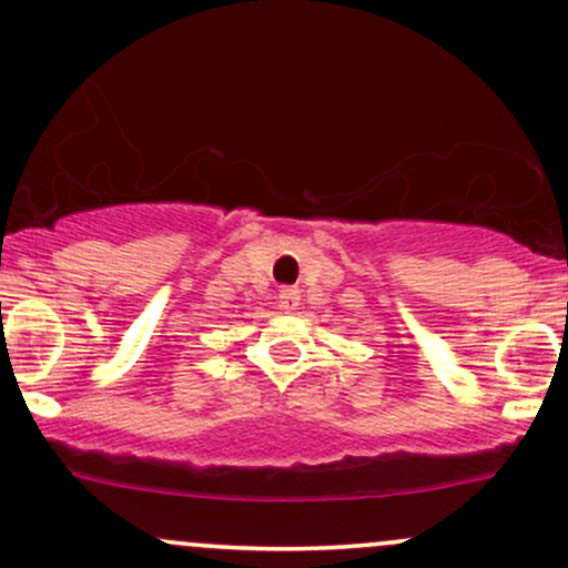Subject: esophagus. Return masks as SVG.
<instances>
[{
	"instance_id": "obj_1",
	"label": "esophagus",
	"mask_w": 568,
	"mask_h": 568,
	"mask_svg": "<svg viewBox=\"0 0 568 568\" xmlns=\"http://www.w3.org/2000/svg\"><path fill=\"white\" fill-rule=\"evenodd\" d=\"M298 302H302V293H298V288H283V291H280V306H283L285 312L296 310Z\"/></svg>"
}]
</instances>
